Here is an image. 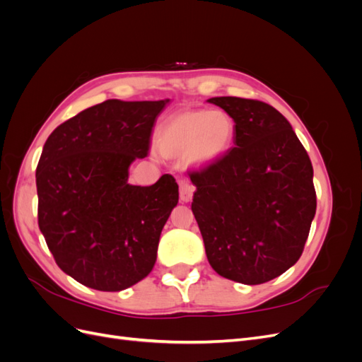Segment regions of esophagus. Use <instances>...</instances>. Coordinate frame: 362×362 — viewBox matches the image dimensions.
Returning a JSON list of instances; mask_svg holds the SVG:
<instances>
[{"mask_svg":"<svg viewBox=\"0 0 362 362\" xmlns=\"http://www.w3.org/2000/svg\"><path fill=\"white\" fill-rule=\"evenodd\" d=\"M194 187L189 180H180V199L182 202H189L193 198Z\"/></svg>","mask_w":362,"mask_h":362,"instance_id":"34e87169","label":"esophagus"}]
</instances>
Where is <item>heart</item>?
I'll return each instance as SVG.
<instances>
[{
	"label": "heart",
	"mask_w": 362,
	"mask_h": 362,
	"mask_svg": "<svg viewBox=\"0 0 362 362\" xmlns=\"http://www.w3.org/2000/svg\"><path fill=\"white\" fill-rule=\"evenodd\" d=\"M235 136L233 117L222 110L182 112L160 128V148L166 154L187 152L192 163L210 164L225 156Z\"/></svg>",
	"instance_id": "b5f03b06"
}]
</instances>
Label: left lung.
Returning a JSON list of instances; mask_svg holds the SVG:
<instances>
[{"label":"left lung","mask_w":362,"mask_h":362,"mask_svg":"<svg viewBox=\"0 0 362 362\" xmlns=\"http://www.w3.org/2000/svg\"><path fill=\"white\" fill-rule=\"evenodd\" d=\"M233 117L234 148L190 170L192 211L218 275L258 286L300 258L317 198L313 164L276 108L237 96L210 98Z\"/></svg>","instance_id":"left-lung-1"}]
</instances>
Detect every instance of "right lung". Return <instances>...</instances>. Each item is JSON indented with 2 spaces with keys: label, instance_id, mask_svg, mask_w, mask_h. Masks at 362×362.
<instances>
[{
  "label": "right lung",
  "instance_id": "1",
  "mask_svg": "<svg viewBox=\"0 0 362 362\" xmlns=\"http://www.w3.org/2000/svg\"><path fill=\"white\" fill-rule=\"evenodd\" d=\"M169 103L107 100L52 131L36 169L37 222L57 266L86 287L120 291L146 278L160 234L178 204L166 173L149 187L128 168L149 154Z\"/></svg>",
  "mask_w": 362,
  "mask_h": 362
}]
</instances>
